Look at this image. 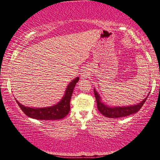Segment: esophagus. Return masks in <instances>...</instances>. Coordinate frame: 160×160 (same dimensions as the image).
<instances>
[{
	"label": "esophagus",
	"mask_w": 160,
	"mask_h": 160,
	"mask_svg": "<svg viewBox=\"0 0 160 160\" xmlns=\"http://www.w3.org/2000/svg\"><path fill=\"white\" fill-rule=\"evenodd\" d=\"M89 75V72L88 71H85V70H84V71L82 72V74H81V78L84 79V78H86Z\"/></svg>",
	"instance_id": "obj_1"
}]
</instances>
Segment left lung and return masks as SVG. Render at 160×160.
I'll use <instances>...</instances> for the list:
<instances>
[{"label":"left lung","mask_w":160,"mask_h":160,"mask_svg":"<svg viewBox=\"0 0 160 160\" xmlns=\"http://www.w3.org/2000/svg\"><path fill=\"white\" fill-rule=\"evenodd\" d=\"M94 95H95L97 104V109H98L99 112L108 118H121L124 117V116H129L132 113H137L138 111L141 109L142 105L144 104L146 99H147L148 95L146 98H145L142 101L138 104L136 105H132V106H128V107H110L107 106L104 103L102 102L101 97L97 93V92L94 89ZM150 94V93H149Z\"/></svg>","instance_id":"1"}]
</instances>
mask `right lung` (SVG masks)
Masks as SVG:
<instances>
[{"label":"right lung","instance_id":"add662e5","mask_svg":"<svg viewBox=\"0 0 160 160\" xmlns=\"http://www.w3.org/2000/svg\"><path fill=\"white\" fill-rule=\"evenodd\" d=\"M78 80H79V77H77L69 83V85L67 86L63 98L58 104L53 105L52 107L30 108L23 106L20 102H18V100H15L22 111L30 118L41 121H53L63 118L70 112V101L71 99L72 94L73 92L75 86Z\"/></svg>","mask_w":160,"mask_h":160}]
</instances>
